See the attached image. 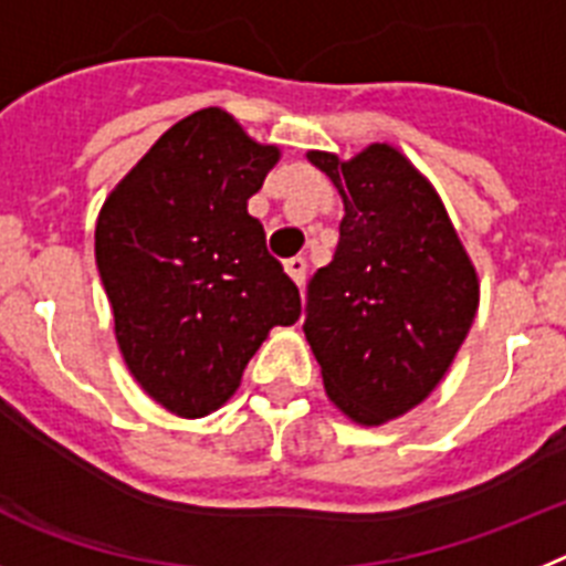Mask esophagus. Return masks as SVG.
Returning <instances> with one entry per match:
<instances>
[{"mask_svg": "<svg viewBox=\"0 0 566 566\" xmlns=\"http://www.w3.org/2000/svg\"><path fill=\"white\" fill-rule=\"evenodd\" d=\"M284 270H287V276L293 279V282H296L298 287H302V284H304V270H307V262H304L302 255H293V259H287V262H284Z\"/></svg>", "mask_w": 566, "mask_h": 566, "instance_id": "esophagus-1", "label": "esophagus"}]
</instances>
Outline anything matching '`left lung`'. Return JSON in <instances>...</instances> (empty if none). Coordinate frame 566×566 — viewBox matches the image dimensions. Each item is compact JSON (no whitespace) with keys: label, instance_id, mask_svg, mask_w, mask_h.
Wrapping results in <instances>:
<instances>
[{"label":"left lung","instance_id":"8db88e82","mask_svg":"<svg viewBox=\"0 0 566 566\" xmlns=\"http://www.w3.org/2000/svg\"><path fill=\"white\" fill-rule=\"evenodd\" d=\"M344 201L333 262L307 290L304 336L327 399L361 427L430 396L479 311V273L444 201L399 147L307 150Z\"/></svg>","mask_w":566,"mask_h":566}]
</instances>
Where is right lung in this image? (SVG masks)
<instances>
[{
  "mask_svg": "<svg viewBox=\"0 0 566 566\" xmlns=\"http://www.w3.org/2000/svg\"><path fill=\"white\" fill-rule=\"evenodd\" d=\"M279 159V145L205 107L165 130L99 210L96 268L122 358L179 419L219 410L270 331L302 316L248 213Z\"/></svg>",
  "mask_w": 566,
  "mask_h": 566,
  "instance_id": "1",
  "label": "right lung"
}]
</instances>
